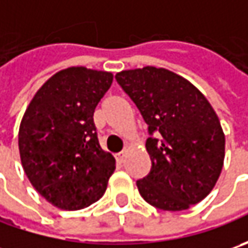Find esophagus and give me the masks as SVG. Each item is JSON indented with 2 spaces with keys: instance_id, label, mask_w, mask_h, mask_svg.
<instances>
[{
  "instance_id": "obj_1",
  "label": "esophagus",
  "mask_w": 248,
  "mask_h": 248,
  "mask_svg": "<svg viewBox=\"0 0 248 248\" xmlns=\"http://www.w3.org/2000/svg\"><path fill=\"white\" fill-rule=\"evenodd\" d=\"M127 157V150H124V152H121L117 155V160H119L120 163H124V160Z\"/></svg>"
}]
</instances>
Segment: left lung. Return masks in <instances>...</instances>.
Returning <instances> with one entry per match:
<instances>
[{"mask_svg": "<svg viewBox=\"0 0 248 248\" xmlns=\"http://www.w3.org/2000/svg\"><path fill=\"white\" fill-rule=\"evenodd\" d=\"M121 88L137 105L149 132L150 172L137 181L149 204L184 211L202 202L221 175L225 134L204 95L182 76L146 66L116 74Z\"/></svg>", "mask_w": 248, "mask_h": 248, "instance_id": "obj_1", "label": "left lung"}]
</instances>
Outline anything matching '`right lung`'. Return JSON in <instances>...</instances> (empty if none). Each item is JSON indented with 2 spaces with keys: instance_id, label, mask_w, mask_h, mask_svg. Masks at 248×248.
I'll list each match as a JSON object with an SVG mask.
<instances>
[{
  "instance_id": "obj_1",
  "label": "right lung",
  "mask_w": 248,
  "mask_h": 248,
  "mask_svg": "<svg viewBox=\"0 0 248 248\" xmlns=\"http://www.w3.org/2000/svg\"><path fill=\"white\" fill-rule=\"evenodd\" d=\"M113 73L73 66L34 93L19 127V153L34 189L55 207L74 211L98 202L116 170L100 148L93 111Z\"/></svg>"
}]
</instances>
